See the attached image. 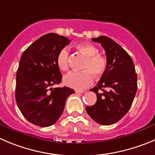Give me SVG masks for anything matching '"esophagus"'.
I'll list each match as a JSON object with an SVG mask.
<instances>
[{"label": "esophagus", "instance_id": "esophagus-1", "mask_svg": "<svg viewBox=\"0 0 155 155\" xmlns=\"http://www.w3.org/2000/svg\"><path fill=\"white\" fill-rule=\"evenodd\" d=\"M84 92L85 90H78V89L75 90V92H76V93H83Z\"/></svg>", "mask_w": 155, "mask_h": 155}]
</instances>
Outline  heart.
I'll return each instance as SVG.
<instances>
[{"mask_svg": "<svg viewBox=\"0 0 155 155\" xmlns=\"http://www.w3.org/2000/svg\"><path fill=\"white\" fill-rule=\"evenodd\" d=\"M76 49L86 56L81 72H70L63 78L66 86L75 89H84L93 82V76L99 78L103 76L108 66V61L105 56L99 53V50L92 43H80ZM56 64L62 71L69 69V56L66 48L60 50L56 56Z\"/></svg>", "mask_w": 155, "mask_h": 155, "instance_id": "heart-1", "label": "heart"}]
</instances>
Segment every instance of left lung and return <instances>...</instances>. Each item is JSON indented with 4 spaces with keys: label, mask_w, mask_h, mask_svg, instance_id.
<instances>
[{
    "label": "left lung",
    "mask_w": 155,
    "mask_h": 155,
    "mask_svg": "<svg viewBox=\"0 0 155 155\" xmlns=\"http://www.w3.org/2000/svg\"><path fill=\"white\" fill-rule=\"evenodd\" d=\"M92 40L104 48L108 66L99 83L90 89L96 93L97 102L86 106V110L95 122L110 125L123 118L131 108L138 88V76L132 59L116 42L105 36Z\"/></svg>",
    "instance_id": "8db88e82"
}]
</instances>
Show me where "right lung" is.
<instances>
[{
	"instance_id": "right-lung-1",
	"label": "right lung",
	"mask_w": 155,
	"mask_h": 155,
	"mask_svg": "<svg viewBox=\"0 0 155 155\" xmlns=\"http://www.w3.org/2000/svg\"><path fill=\"white\" fill-rule=\"evenodd\" d=\"M70 40L50 33L34 41L23 53L16 76L15 98L24 118L40 127L51 126L63 112L66 100L74 89L53 88L62 75L56 56Z\"/></svg>"
}]
</instances>
